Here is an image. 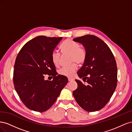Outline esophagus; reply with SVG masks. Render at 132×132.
Listing matches in <instances>:
<instances>
[{
    "instance_id": "esophagus-1",
    "label": "esophagus",
    "mask_w": 132,
    "mask_h": 132,
    "mask_svg": "<svg viewBox=\"0 0 132 132\" xmlns=\"http://www.w3.org/2000/svg\"><path fill=\"white\" fill-rule=\"evenodd\" d=\"M73 80H74L73 79H71V78H68V81H73Z\"/></svg>"
}]
</instances>
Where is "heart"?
<instances>
[{
    "mask_svg": "<svg viewBox=\"0 0 132 132\" xmlns=\"http://www.w3.org/2000/svg\"><path fill=\"white\" fill-rule=\"evenodd\" d=\"M61 50L63 54L70 55V61L76 62L78 64H82L85 62L86 58V52L84 48L80 47L79 44L71 39H67L61 44ZM61 55L57 51H53L51 54L52 61L55 67H58L60 64ZM77 65L75 63L69 67H64L58 71L59 75L68 77H72L74 76Z\"/></svg>",
    "mask_w": 132,
    "mask_h": 132,
    "instance_id": "heart-1",
    "label": "heart"
}]
</instances>
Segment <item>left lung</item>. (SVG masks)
<instances>
[{"mask_svg":"<svg viewBox=\"0 0 132 132\" xmlns=\"http://www.w3.org/2000/svg\"><path fill=\"white\" fill-rule=\"evenodd\" d=\"M73 41L82 44L86 51V59L77 73L88 83L85 85L76 79L78 87L73 96L82 109L98 111L106 106L116 88V62L109 47L94 35H86Z\"/></svg>","mask_w":132,"mask_h":132,"instance_id":"1","label":"left lung"}]
</instances>
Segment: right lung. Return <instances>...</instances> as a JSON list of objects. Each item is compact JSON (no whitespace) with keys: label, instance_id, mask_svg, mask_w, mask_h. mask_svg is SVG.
Masks as SVG:
<instances>
[{"label":"right lung","instance_id":"1","mask_svg":"<svg viewBox=\"0 0 132 132\" xmlns=\"http://www.w3.org/2000/svg\"><path fill=\"white\" fill-rule=\"evenodd\" d=\"M62 37L39 36L27 42L15 60L13 82L20 98L28 109L42 112L57 100L68 81L67 77L58 75L51 54ZM45 75L54 78L44 79Z\"/></svg>","mask_w":132,"mask_h":132}]
</instances>
